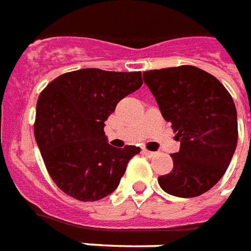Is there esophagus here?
<instances>
[{
  "label": "esophagus",
  "instance_id": "obj_1",
  "mask_svg": "<svg viewBox=\"0 0 251 251\" xmlns=\"http://www.w3.org/2000/svg\"><path fill=\"white\" fill-rule=\"evenodd\" d=\"M142 153H144L146 157H149V158H153V157H155V155H157V153H155V151H150V150H148V149L142 150Z\"/></svg>",
  "mask_w": 251,
  "mask_h": 251
}]
</instances>
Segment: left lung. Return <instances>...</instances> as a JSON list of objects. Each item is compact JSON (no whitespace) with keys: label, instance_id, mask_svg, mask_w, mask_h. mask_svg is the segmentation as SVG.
<instances>
[{"label":"left lung","instance_id":"obj_1","mask_svg":"<svg viewBox=\"0 0 251 251\" xmlns=\"http://www.w3.org/2000/svg\"><path fill=\"white\" fill-rule=\"evenodd\" d=\"M144 82L181 142L159 186L181 198L201 196L222 178L237 148L233 98L214 75L187 65L145 72Z\"/></svg>","mask_w":251,"mask_h":251}]
</instances>
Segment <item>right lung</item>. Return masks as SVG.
<instances>
[{
    "instance_id": "obj_1",
    "label": "right lung",
    "mask_w": 251,
    "mask_h": 251,
    "mask_svg": "<svg viewBox=\"0 0 251 251\" xmlns=\"http://www.w3.org/2000/svg\"><path fill=\"white\" fill-rule=\"evenodd\" d=\"M141 86V72L81 69L59 75L41 93L34 135L50 177L68 196L97 201L118 187L141 149L107 144L105 121Z\"/></svg>"
}]
</instances>
